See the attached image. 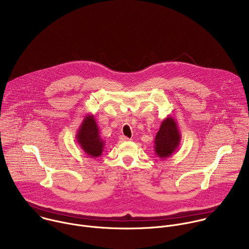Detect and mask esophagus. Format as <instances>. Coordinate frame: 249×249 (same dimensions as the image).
Listing matches in <instances>:
<instances>
[{
	"label": "esophagus",
	"mask_w": 249,
	"mask_h": 249,
	"mask_svg": "<svg viewBox=\"0 0 249 249\" xmlns=\"http://www.w3.org/2000/svg\"><path fill=\"white\" fill-rule=\"evenodd\" d=\"M131 139H129V138H127V137H125V136H122V137H120V141L121 142H129Z\"/></svg>",
	"instance_id": "1"
}]
</instances>
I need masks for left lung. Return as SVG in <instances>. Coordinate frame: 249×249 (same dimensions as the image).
Returning <instances> with one entry per match:
<instances>
[{
    "instance_id": "left-lung-1",
    "label": "left lung",
    "mask_w": 249,
    "mask_h": 249,
    "mask_svg": "<svg viewBox=\"0 0 249 249\" xmlns=\"http://www.w3.org/2000/svg\"><path fill=\"white\" fill-rule=\"evenodd\" d=\"M180 141L181 135L177 123L171 116H168L161 122L155 138L156 155L161 160L169 158L178 148Z\"/></svg>"
}]
</instances>
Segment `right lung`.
<instances>
[{"instance_id":"obj_1","label":"right lung","mask_w":249,"mask_h":249,"mask_svg":"<svg viewBox=\"0 0 249 249\" xmlns=\"http://www.w3.org/2000/svg\"><path fill=\"white\" fill-rule=\"evenodd\" d=\"M76 139L80 147L89 157L98 158L102 155L105 143L99 135V130L92 114L85 116L77 131Z\"/></svg>"}]
</instances>
